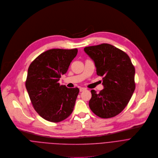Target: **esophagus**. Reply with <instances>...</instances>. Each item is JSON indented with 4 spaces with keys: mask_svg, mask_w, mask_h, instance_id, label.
I'll return each mask as SVG.
<instances>
[{
    "mask_svg": "<svg viewBox=\"0 0 158 158\" xmlns=\"http://www.w3.org/2000/svg\"><path fill=\"white\" fill-rule=\"evenodd\" d=\"M86 89L85 88H80V91H81V92H82V91H85Z\"/></svg>",
    "mask_w": 158,
    "mask_h": 158,
    "instance_id": "esophagus-1",
    "label": "esophagus"
}]
</instances>
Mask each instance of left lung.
<instances>
[{
	"label": "left lung",
	"mask_w": 158,
	"mask_h": 158,
	"mask_svg": "<svg viewBox=\"0 0 158 158\" xmlns=\"http://www.w3.org/2000/svg\"><path fill=\"white\" fill-rule=\"evenodd\" d=\"M84 50L94 61L104 86L98 93L91 91L89 106L102 118H113L127 106L134 93L135 67L127 53L108 44L86 47Z\"/></svg>",
	"instance_id": "8db88e82"
}]
</instances>
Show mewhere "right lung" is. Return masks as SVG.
<instances>
[{"label": "right lung", "mask_w": 158, "mask_h": 158, "mask_svg": "<svg viewBox=\"0 0 158 158\" xmlns=\"http://www.w3.org/2000/svg\"><path fill=\"white\" fill-rule=\"evenodd\" d=\"M77 53V48L51 49L39 55L28 67L25 86L34 108L45 120L60 122L73 110L79 89L69 88L58 81Z\"/></svg>", "instance_id": "1"}]
</instances>
